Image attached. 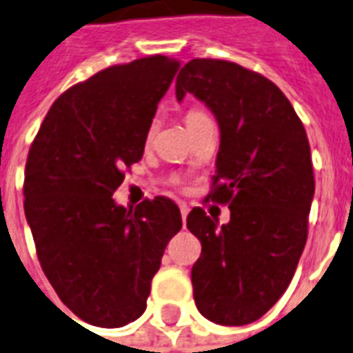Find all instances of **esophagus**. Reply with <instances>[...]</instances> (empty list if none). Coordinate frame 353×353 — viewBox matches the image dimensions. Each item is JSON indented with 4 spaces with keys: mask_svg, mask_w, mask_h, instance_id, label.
I'll use <instances>...</instances> for the list:
<instances>
[{
    "mask_svg": "<svg viewBox=\"0 0 353 353\" xmlns=\"http://www.w3.org/2000/svg\"><path fill=\"white\" fill-rule=\"evenodd\" d=\"M179 211H181L183 224H185V220H187V214H188V207L187 205H179Z\"/></svg>",
    "mask_w": 353,
    "mask_h": 353,
    "instance_id": "34e87169",
    "label": "esophagus"
}]
</instances>
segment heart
Wrapping results in <instances>:
<instances>
[{"label": "heart", "mask_w": 353, "mask_h": 353, "mask_svg": "<svg viewBox=\"0 0 353 353\" xmlns=\"http://www.w3.org/2000/svg\"><path fill=\"white\" fill-rule=\"evenodd\" d=\"M203 118H207L203 112L192 109V111L187 112V118H185V120H187V125H192V123L200 122V120H203Z\"/></svg>", "instance_id": "obj_1"}]
</instances>
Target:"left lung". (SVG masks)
Masks as SVG:
<instances>
[{
	"instance_id": "8db88e82",
	"label": "left lung",
	"mask_w": 353,
	"mask_h": 353,
	"mask_svg": "<svg viewBox=\"0 0 353 353\" xmlns=\"http://www.w3.org/2000/svg\"><path fill=\"white\" fill-rule=\"evenodd\" d=\"M192 94L220 128L212 201L230 222L194 207L188 231L200 239L192 266L196 307L220 326L255 322L278 302L307 241L314 196L311 148L285 94L257 72L219 59H192L176 79L177 101Z\"/></svg>"
}]
</instances>
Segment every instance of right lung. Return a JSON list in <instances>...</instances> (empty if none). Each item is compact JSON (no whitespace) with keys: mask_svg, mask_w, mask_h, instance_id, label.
Returning a JSON list of instances; mask_svg holds the SVG:
<instances>
[{"mask_svg":"<svg viewBox=\"0 0 353 353\" xmlns=\"http://www.w3.org/2000/svg\"><path fill=\"white\" fill-rule=\"evenodd\" d=\"M179 63L152 55L105 68L55 99L26 163L23 209L37 255L66 307L99 327L144 313L179 207L165 196L134 209L112 194L139 163Z\"/></svg>","mask_w":353,"mask_h":353,"instance_id":"right-lung-1","label":"right lung"}]
</instances>
